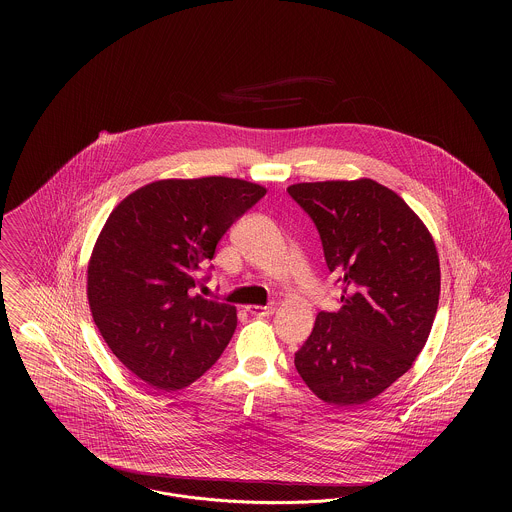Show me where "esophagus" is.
I'll return each instance as SVG.
<instances>
[{"label":"esophagus","instance_id":"esophagus-1","mask_svg":"<svg viewBox=\"0 0 512 512\" xmlns=\"http://www.w3.org/2000/svg\"><path fill=\"white\" fill-rule=\"evenodd\" d=\"M247 311H249L251 315H272V313L276 311V305H274V303L265 305V307H261V305H251V307H247Z\"/></svg>","mask_w":512,"mask_h":512}]
</instances>
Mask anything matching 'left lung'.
Segmentation results:
<instances>
[{"label":"left lung","mask_w":512,"mask_h":512,"mask_svg":"<svg viewBox=\"0 0 512 512\" xmlns=\"http://www.w3.org/2000/svg\"><path fill=\"white\" fill-rule=\"evenodd\" d=\"M317 226L341 309L320 311L295 368L322 401L357 407L403 376L430 336L438 251L411 207L374 180L288 188Z\"/></svg>","instance_id":"obj_1"}]
</instances>
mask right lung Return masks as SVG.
<instances>
[{
    "label": "right lung",
    "mask_w": 512,
    "mask_h": 512,
    "mask_svg": "<svg viewBox=\"0 0 512 512\" xmlns=\"http://www.w3.org/2000/svg\"><path fill=\"white\" fill-rule=\"evenodd\" d=\"M267 190L238 178L159 180L122 199L88 265V301L109 349L155 390H182L217 363L236 307L195 295L228 228Z\"/></svg>",
    "instance_id": "right-lung-1"
}]
</instances>
